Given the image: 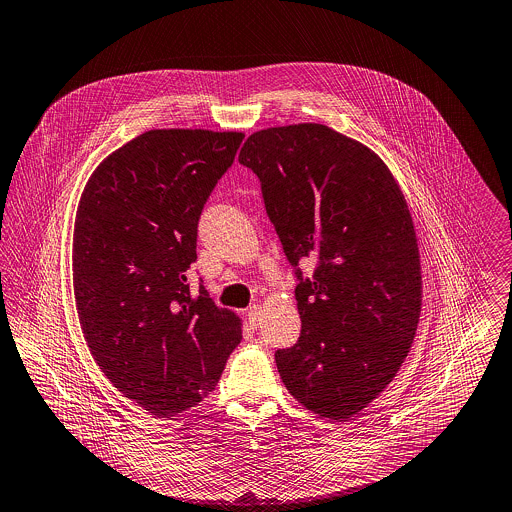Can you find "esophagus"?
Returning a JSON list of instances; mask_svg holds the SVG:
<instances>
[{"instance_id":"obj_1","label":"esophagus","mask_w":512,"mask_h":512,"mask_svg":"<svg viewBox=\"0 0 512 512\" xmlns=\"http://www.w3.org/2000/svg\"><path fill=\"white\" fill-rule=\"evenodd\" d=\"M247 319L253 327H257L261 323V307L259 305H253L247 309Z\"/></svg>"}]
</instances>
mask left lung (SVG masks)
<instances>
[{"mask_svg":"<svg viewBox=\"0 0 512 512\" xmlns=\"http://www.w3.org/2000/svg\"><path fill=\"white\" fill-rule=\"evenodd\" d=\"M239 163L259 177L299 279L301 337L275 353L279 375L309 411L345 421L387 389L415 339L423 281L405 195L377 153L321 123L261 129Z\"/></svg>","mask_w":512,"mask_h":512,"instance_id":"1","label":"left lung"}]
</instances>
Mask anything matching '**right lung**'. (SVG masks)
<instances>
[{"label": "right lung", "instance_id": "1", "mask_svg": "<svg viewBox=\"0 0 512 512\" xmlns=\"http://www.w3.org/2000/svg\"><path fill=\"white\" fill-rule=\"evenodd\" d=\"M151 129L91 173L73 229V293L87 347L121 395L157 417L203 401L241 343V319L191 289L197 223L243 141Z\"/></svg>", "mask_w": 512, "mask_h": 512}]
</instances>
